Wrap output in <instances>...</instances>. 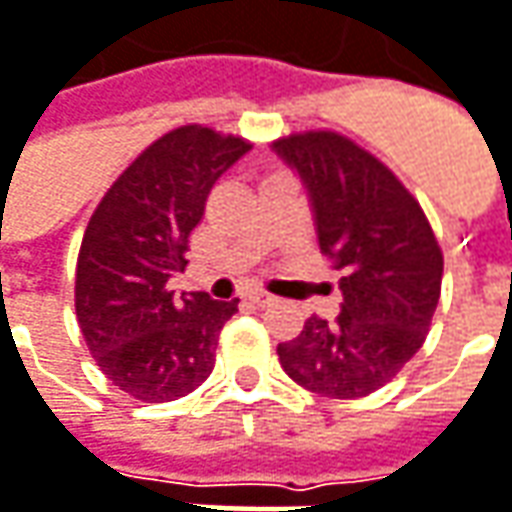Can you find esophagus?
I'll return each instance as SVG.
<instances>
[{
	"mask_svg": "<svg viewBox=\"0 0 512 512\" xmlns=\"http://www.w3.org/2000/svg\"><path fill=\"white\" fill-rule=\"evenodd\" d=\"M246 298H249L252 304H257V307H266V304H272V301H275V295H269V292H263V289H249V292H246Z\"/></svg>",
	"mask_w": 512,
	"mask_h": 512,
	"instance_id": "esophagus-1",
	"label": "esophagus"
}]
</instances>
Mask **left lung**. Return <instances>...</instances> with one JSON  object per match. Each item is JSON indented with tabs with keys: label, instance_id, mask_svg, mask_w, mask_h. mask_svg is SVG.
Wrapping results in <instances>:
<instances>
[{
	"label": "left lung",
	"instance_id": "1",
	"mask_svg": "<svg viewBox=\"0 0 512 512\" xmlns=\"http://www.w3.org/2000/svg\"><path fill=\"white\" fill-rule=\"evenodd\" d=\"M304 185L318 249L345 272L336 321L307 318L278 345L281 368L321 397H365L403 371L435 316L443 255L417 199L371 153L336 133L272 144Z\"/></svg>",
	"mask_w": 512,
	"mask_h": 512
}]
</instances>
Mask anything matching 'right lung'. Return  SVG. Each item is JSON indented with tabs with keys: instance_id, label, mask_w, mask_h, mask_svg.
I'll list each match as a JSON object with an SVG mask.
<instances>
[{
	"instance_id": "add662e5",
	"label": "right lung",
	"mask_w": 512,
	"mask_h": 512,
	"mask_svg": "<svg viewBox=\"0 0 512 512\" xmlns=\"http://www.w3.org/2000/svg\"><path fill=\"white\" fill-rule=\"evenodd\" d=\"M252 144L208 127L153 141L95 208L77 257L80 333L112 385L144 403L191 394L214 371L220 330L237 301L205 292L173 298L188 243L214 182Z\"/></svg>"
}]
</instances>
